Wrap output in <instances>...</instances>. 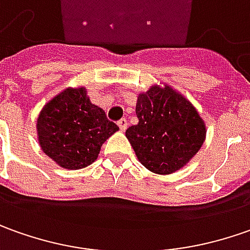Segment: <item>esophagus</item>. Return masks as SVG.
Wrapping results in <instances>:
<instances>
[{
    "mask_svg": "<svg viewBox=\"0 0 250 250\" xmlns=\"http://www.w3.org/2000/svg\"><path fill=\"white\" fill-rule=\"evenodd\" d=\"M117 125L120 127L122 131H125V128H127V120H125V119H120V120L117 122Z\"/></svg>",
    "mask_w": 250,
    "mask_h": 250,
    "instance_id": "34e87169",
    "label": "esophagus"
}]
</instances>
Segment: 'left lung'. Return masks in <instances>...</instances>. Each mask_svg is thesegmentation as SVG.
Masks as SVG:
<instances>
[{
  "label": "left lung",
  "mask_w": 250,
  "mask_h": 250,
  "mask_svg": "<svg viewBox=\"0 0 250 250\" xmlns=\"http://www.w3.org/2000/svg\"><path fill=\"white\" fill-rule=\"evenodd\" d=\"M138 125L125 130L138 160L155 174H171L194 158L206 138L195 106L170 85H152L137 99Z\"/></svg>",
  "instance_id": "obj_1"
}]
</instances>
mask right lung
Wrapping results in <instances>:
<instances>
[{
  "label": "right lung",
  "mask_w": 250,
  "mask_h": 250,
  "mask_svg": "<svg viewBox=\"0 0 250 250\" xmlns=\"http://www.w3.org/2000/svg\"><path fill=\"white\" fill-rule=\"evenodd\" d=\"M36 127L42 152L67 170L87 167L97 160L102 144L119 130L91 102L84 87H69L48 101Z\"/></svg>",
  "instance_id": "1"
}]
</instances>
